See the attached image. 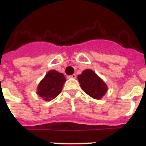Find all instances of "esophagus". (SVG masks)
<instances>
[{"label":"esophagus","mask_w":146,"mask_h":146,"mask_svg":"<svg viewBox=\"0 0 146 146\" xmlns=\"http://www.w3.org/2000/svg\"><path fill=\"white\" fill-rule=\"evenodd\" d=\"M68 77L69 78H72V79H75V78L76 77V74H73V75L69 76Z\"/></svg>","instance_id":"esophagus-1"}]
</instances>
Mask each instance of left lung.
I'll list each match as a JSON object with an SVG mask.
<instances>
[{
  "instance_id": "left-lung-1",
  "label": "left lung",
  "mask_w": 146,
  "mask_h": 146,
  "mask_svg": "<svg viewBox=\"0 0 146 146\" xmlns=\"http://www.w3.org/2000/svg\"><path fill=\"white\" fill-rule=\"evenodd\" d=\"M80 87L95 99H100L108 90L105 82L92 70H86L77 76Z\"/></svg>"
}]
</instances>
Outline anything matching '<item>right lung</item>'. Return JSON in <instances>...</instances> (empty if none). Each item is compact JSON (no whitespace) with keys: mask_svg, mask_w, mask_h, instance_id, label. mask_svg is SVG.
<instances>
[{"mask_svg":"<svg viewBox=\"0 0 146 146\" xmlns=\"http://www.w3.org/2000/svg\"><path fill=\"white\" fill-rule=\"evenodd\" d=\"M66 78L63 73L52 70L48 71L37 88V94L44 101H51L62 91Z\"/></svg>","mask_w":146,"mask_h":146,"instance_id":"add662e5","label":"right lung"}]
</instances>
